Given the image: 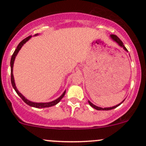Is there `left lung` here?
<instances>
[{"mask_svg": "<svg viewBox=\"0 0 146 146\" xmlns=\"http://www.w3.org/2000/svg\"><path fill=\"white\" fill-rule=\"evenodd\" d=\"M110 37L111 38V39H112V40H114V42H117V43L118 44H119V46H120L123 47V48L125 50V51H128V50L126 49V48L124 46V45H123V42H121V39H119V38L118 37V36H117V35H110ZM123 101H124V100H123ZM122 102H121L120 104H117V105H116V106H114V107H107V108H102V107H98V106L95 105V104H92V103L90 101L88 100V103H89V104H90V105L91 107H93L94 109H95V110H113V109L116 108V107H118V106L120 105V104H121Z\"/></svg>", "mask_w": 146, "mask_h": 146, "instance_id": "left-lung-1", "label": "left lung"}]
</instances>
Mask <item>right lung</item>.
<instances>
[{"label":"right lung","instance_id":"right-lung-1","mask_svg":"<svg viewBox=\"0 0 146 146\" xmlns=\"http://www.w3.org/2000/svg\"><path fill=\"white\" fill-rule=\"evenodd\" d=\"M36 35H38V34H36V35H35V36H36ZM31 37H32V36H27V38H25V39H23V40L22 41V42H20V44H19L18 45H17V48H16V49L15 50L14 53H13V56H12V57H11V60H10V68H11V83H12V85H13V88H14V89H15V92H17V95H18L19 96H20V98H22V100H23L26 103V104H28V105L31 106V107H36V108H45V107H52V106H54V105H56V104H58V103L60 101H61V100L63 98H64L65 94H66V91H64V93H63L62 95H61V96H60L59 98H58V99L55 100H54V101H52V102H45V103L40 102V103H37V102H31V101L28 100L27 99H26V98H25V97L23 96V95H22V94L20 93V92H19L18 90H17V88H16V86H15V83L14 77H13V64H14L15 58V57H16V56H17V53L19 52V51H20V48H22V46H23L24 45V44H25L26 42H27V41L29 40V39H30Z\"/></svg>","mask_w":146,"mask_h":146}]
</instances>
